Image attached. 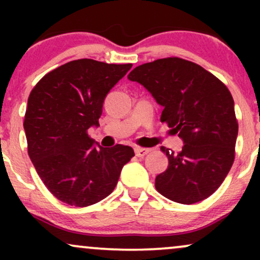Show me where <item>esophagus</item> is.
<instances>
[{
  "instance_id": "34e87169",
  "label": "esophagus",
  "mask_w": 260,
  "mask_h": 260,
  "mask_svg": "<svg viewBox=\"0 0 260 260\" xmlns=\"http://www.w3.org/2000/svg\"><path fill=\"white\" fill-rule=\"evenodd\" d=\"M134 153H136V155L138 157H143V156H145V155L149 153V149L137 147V148H134Z\"/></svg>"
}]
</instances>
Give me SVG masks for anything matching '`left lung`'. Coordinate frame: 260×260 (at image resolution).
<instances>
[{
  "label": "left lung",
  "mask_w": 260,
  "mask_h": 260,
  "mask_svg": "<svg viewBox=\"0 0 260 260\" xmlns=\"http://www.w3.org/2000/svg\"><path fill=\"white\" fill-rule=\"evenodd\" d=\"M162 106L166 122L183 140L180 153L161 148L169 159L155 178L160 194L194 204L221 186L235 159L238 124L231 92L214 74L178 57L138 66L128 74Z\"/></svg>",
  "instance_id": "left-lung-1"
}]
</instances>
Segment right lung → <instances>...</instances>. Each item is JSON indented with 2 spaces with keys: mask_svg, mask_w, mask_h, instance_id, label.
I'll return each mask as SVG.
<instances>
[{
  "mask_svg": "<svg viewBox=\"0 0 260 260\" xmlns=\"http://www.w3.org/2000/svg\"><path fill=\"white\" fill-rule=\"evenodd\" d=\"M131 67L76 59L44 76L29 95L23 124L29 156L47 189L66 204L103 201L134 156L128 145L103 148L88 136L99 126L106 95Z\"/></svg>",
  "mask_w": 260,
  "mask_h": 260,
  "instance_id": "add662e5",
  "label": "right lung"
}]
</instances>
